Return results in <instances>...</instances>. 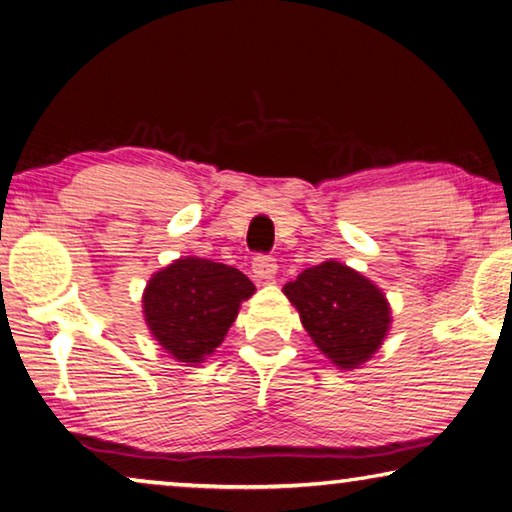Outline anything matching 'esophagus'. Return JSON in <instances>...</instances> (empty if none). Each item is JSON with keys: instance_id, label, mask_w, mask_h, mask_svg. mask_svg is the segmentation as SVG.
<instances>
[{"instance_id": "1", "label": "esophagus", "mask_w": 512, "mask_h": 512, "mask_svg": "<svg viewBox=\"0 0 512 512\" xmlns=\"http://www.w3.org/2000/svg\"><path fill=\"white\" fill-rule=\"evenodd\" d=\"M253 273L259 280H273L277 273V259L273 255H264L259 253L253 259Z\"/></svg>"}]
</instances>
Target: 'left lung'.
<instances>
[{
	"label": "left lung",
	"mask_w": 512,
	"mask_h": 512,
	"mask_svg": "<svg viewBox=\"0 0 512 512\" xmlns=\"http://www.w3.org/2000/svg\"><path fill=\"white\" fill-rule=\"evenodd\" d=\"M311 339L336 366L357 368L384 341L388 302L375 284L339 262L307 268L284 287Z\"/></svg>",
	"instance_id": "left-lung-1"
}]
</instances>
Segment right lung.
<instances>
[{
  "label": "right lung",
  "instance_id": "obj_1",
  "mask_svg": "<svg viewBox=\"0 0 512 512\" xmlns=\"http://www.w3.org/2000/svg\"><path fill=\"white\" fill-rule=\"evenodd\" d=\"M253 293L255 284L239 268L187 257L151 277L144 316L173 359L198 363L221 345L241 300Z\"/></svg>",
  "mask_w": 512,
  "mask_h": 512
}]
</instances>
